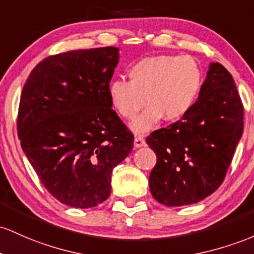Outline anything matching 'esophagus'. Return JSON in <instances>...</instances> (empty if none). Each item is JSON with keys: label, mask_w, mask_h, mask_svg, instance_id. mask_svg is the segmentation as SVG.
Returning a JSON list of instances; mask_svg holds the SVG:
<instances>
[{"label": "esophagus", "mask_w": 254, "mask_h": 254, "mask_svg": "<svg viewBox=\"0 0 254 254\" xmlns=\"http://www.w3.org/2000/svg\"><path fill=\"white\" fill-rule=\"evenodd\" d=\"M145 145V139L140 135H136L134 138V146L135 147H141Z\"/></svg>", "instance_id": "obj_1"}]
</instances>
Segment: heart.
<instances>
[{
	"label": "heart",
	"mask_w": 254,
	"mask_h": 254,
	"mask_svg": "<svg viewBox=\"0 0 254 254\" xmlns=\"http://www.w3.org/2000/svg\"><path fill=\"white\" fill-rule=\"evenodd\" d=\"M129 81L115 79L108 95L116 113L133 120L144 104V113L132 128L142 133L152 129L162 119L168 122L181 120L194 105L204 81V72L190 56L161 55L144 58L128 69Z\"/></svg>",
	"instance_id": "1"
}]
</instances>
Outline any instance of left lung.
I'll list each match as a JSON object with an SVG mask.
<instances>
[{"instance_id": "8db88e82", "label": "left lung", "mask_w": 254, "mask_h": 254, "mask_svg": "<svg viewBox=\"0 0 254 254\" xmlns=\"http://www.w3.org/2000/svg\"><path fill=\"white\" fill-rule=\"evenodd\" d=\"M242 130L244 107L232 74L212 62L190 112L146 138L157 156L149 180L153 198L184 206L212 194L226 178Z\"/></svg>"}]
</instances>
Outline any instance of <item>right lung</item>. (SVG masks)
Listing matches in <instances>:
<instances>
[{
  "instance_id": "1",
  "label": "right lung",
  "mask_w": 254,
  "mask_h": 254,
  "mask_svg": "<svg viewBox=\"0 0 254 254\" xmlns=\"http://www.w3.org/2000/svg\"><path fill=\"white\" fill-rule=\"evenodd\" d=\"M114 47L70 50L33 68L20 97L18 135L39 180L62 204L89 209L112 190V172L133 136L112 109Z\"/></svg>"
}]
</instances>
